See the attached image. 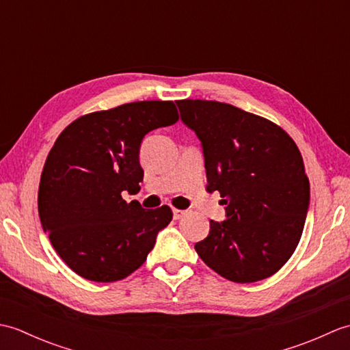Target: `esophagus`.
Wrapping results in <instances>:
<instances>
[{
  "mask_svg": "<svg viewBox=\"0 0 350 350\" xmlns=\"http://www.w3.org/2000/svg\"><path fill=\"white\" fill-rule=\"evenodd\" d=\"M185 211H180V209H174L173 211V217H174V219H180V218H183L185 217Z\"/></svg>",
  "mask_w": 350,
  "mask_h": 350,
  "instance_id": "esophagus-1",
  "label": "esophagus"
}]
</instances>
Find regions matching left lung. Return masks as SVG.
Listing matches in <instances>:
<instances>
[{"mask_svg": "<svg viewBox=\"0 0 350 350\" xmlns=\"http://www.w3.org/2000/svg\"><path fill=\"white\" fill-rule=\"evenodd\" d=\"M202 141L207 191H218L226 221H211L196 243L203 262L234 282L278 272L302 236L310 182L298 146L278 124L217 100H177Z\"/></svg>", "mask_w": 350, "mask_h": 350, "instance_id": "obj_1", "label": "left lung"}]
</instances>
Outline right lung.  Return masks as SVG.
<instances>
[{
	"label": "right lung",
	"instance_id": "add662e5",
	"mask_svg": "<svg viewBox=\"0 0 350 350\" xmlns=\"http://www.w3.org/2000/svg\"><path fill=\"white\" fill-rule=\"evenodd\" d=\"M179 120L171 100L124 103L77 118L44 162L39 185L43 232L63 262L96 282L123 280L146 262L156 236L173 219L168 206L143 209L137 194L146 133Z\"/></svg>",
	"mask_w": 350,
	"mask_h": 350
}]
</instances>
